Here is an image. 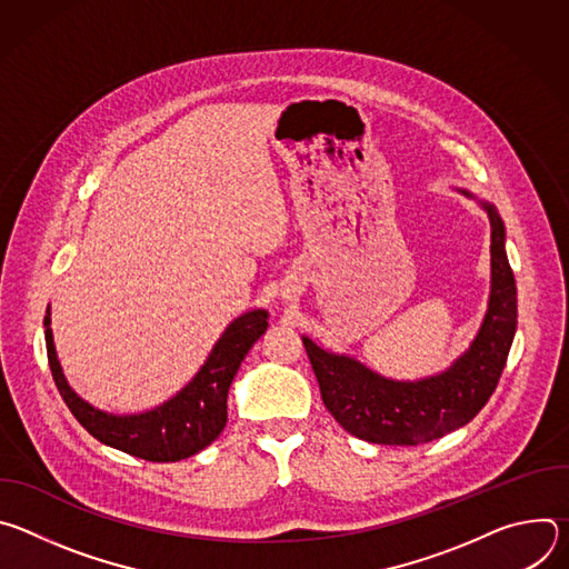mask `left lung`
I'll use <instances>...</instances> for the list:
<instances>
[{
	"mask_svg": "<svg viewBox=\"0 0 569 569\" xmlns=\"http://www.w3.org/2000/svg\"><path fill=\"white\" fill-rule=\"evenodd\" d=\"M479 204L491 220L489 310L472 345L450 369L415 382L389 380L301 338L321 400L349 435L385 446L428 443L472 421L496 391L516 336L518 295L505 252V222L493 204Z\"/></svg>",
	"mask_w": 569,
	"mask_h": 569,
	"instance_id": "obj_1",
	"label": "left lung"
}]
</instances>
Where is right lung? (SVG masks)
Returning <instances> with one entry per match:
<instances>
[{
    "label": "right lung",
    "instance_id": "add662e5",
    "mask_svg": "<svg viewBox=\"0 0 569 569\" xmlns=\"http://www.w3.org/2000/svg\"><path fill=\"white\" fill-rule=\"evenodd\" d=\"M47 308L44 340L53 382L67 408L94 439L146 461H180L207 448L227 423V391L248 351L268 329V310L236 317L196 378L159 408L141 415H108L80 398L67 382L56 356Z\"/></svg>",
    "mask_w": 569,
    "mask_h": 569
}]
</instances>
